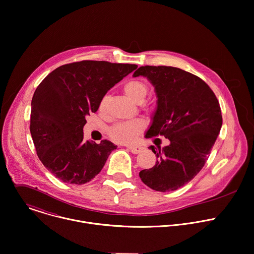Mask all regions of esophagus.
Masks as SVG:
<instances>
[{
    "label": "esophagus",
    "instance_id": "34e87169",
    "mask_svg": "<svg viewBox=\"0 0 254 254\" xmlns=\"http://www.w3.org/2000/svg\"><path fill=\"white\" fill-rule=\"evenodd\" d=\"M132 153H139L142 151V147L140 145H127V146Z\"/></svg>",
    "mask_w": 254,
    "mask_h": 254
}]
</instances>
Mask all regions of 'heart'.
<instances>
[{"label":"heart","instance_id":"obj_1","mask_svg":"<svg viewBox=\"0 0 254 254\" xmlns=\"http://www.w3.org/2000/svg\"><path fill=\"white\" fill-rule=\"evenodd\" d=\"M123 90L127 97L136 104H140L141 102H143L148 94V86L143 80L138 78H132L126 81L123 86ZM108 103L109 98L106 96L100 102V111L104 112L107 109ZM143 109L145 112L150 113L153 111V105L150 102H146L143 104ZM142 129L143 123L140 120L136 119L126 123H119L114 126L109 132L114 140L121 143H129L137 137Z\"/></svg>","mask_w":254,"mask_h":254}]
</instances>
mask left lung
Returning a JSON list of instances; mask_svg holds the SVG:
<instances>
[{"mask_svg":"<svg viewBox=\"0 0 254 254\" xmlns=\"http://www.w3.org/2000/svg\"><path fill=\"white\" fill-rule=\"evenodd\" d=\"M146 76L155 88L157 109L145 137L162 135L171 143L151 150L156 163L139 173L153 190H177L203 167L222 126L219 103L197 75L167 65H144L133 76Z\"/></svg>","mask_w":254,"mask_h":254,"instance_id":"8db88e82","label":"left lung"}]
</instances>
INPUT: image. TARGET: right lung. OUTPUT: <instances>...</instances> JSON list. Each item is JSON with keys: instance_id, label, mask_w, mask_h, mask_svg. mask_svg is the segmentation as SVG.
I'll return each instance as SVG.
<instances>
[{"instance_id": "add662e5", "label": "right lung", "mask_w": 254, "mask_h": 254, "mask_svg": "<svg viewBox=\"0 0 254 254\" xmlns=\"http://www.w3.org/2000/svg\"><path fill=\"white\" fill-rule=\"evenodd\" d=\"M137 67L131 64L80 61L61 65L39 84L32 100L30 130L37 154L57 179L83 185L100 174L117 145L83 139L87 117L117 82Z\"/></svg>"}]
</instances>
